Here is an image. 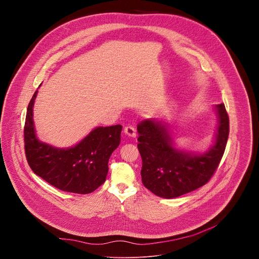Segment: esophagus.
Listing matches in <instances>:
<instances>
[{"instance_id": "1", "label": "esophagus", "mask_w": 259, "mask_h": 259, "mask_svg": "<svg viewBox=\"0 0 259 259\" xmlns=\"http://www.w3.org/2000/svg\"><path fill=\"white\" fill-rule=\"evenodd\" d=\"M124 132H125V134L127 135V136H129V137H135L136 136V130L134 129V127H132V126H127L125 129H124Z\"/></svg>"}]
</instances>
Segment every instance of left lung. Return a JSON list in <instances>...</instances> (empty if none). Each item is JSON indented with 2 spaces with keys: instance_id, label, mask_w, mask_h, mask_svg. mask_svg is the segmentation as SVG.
Returning <instances> with one entry per match:
<instances>
[{
  "instance_id": "8db88e82",
  "label": "left lung",
  "mask_w": 259,
  "mask_h": 259,
  "mask_svg": "<svg viewBox=\"0 0 259 259\" xmlns=\"http://www.w3.org/2000/svg\"><path fill=\"white\" fill-rule=\"evenodd\" d=\"M217 128L213 144L204 153L188 152L174 146L170 123L149 119L137 127L138 151L142 159L143 186L158 197L173 199L206 184L224 156L230 132L225 104L214 106Z\"/></svg>"
}]
</instances>
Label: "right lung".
I'll return each instance as SVG.
<instances>
[{"label":"right lung","instance_id":"obj_1","mask_svg":"<svg viewBox=\"0 0 259 259\" xmlns=\"http://www.w3.org/2000/svg\"><path fill=\"white\" fill-rule=\"evenodd\" d=\"M32 95L24 125V150L31 170L63 192L90 194L105 181L110 155L121 142V125L96 127L71 147H55L41 141L33 124Z\"/></svg>","mask_w":259,"mask_h":259}]
</instances>
